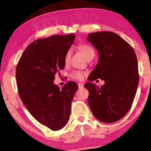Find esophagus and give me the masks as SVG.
<instances>
[{"label": "esophagus", "instance_id": "esophagus-1", "mask_svg": "<svg viewBox=\"0 0 151 151\" xmlns=\"http://www.w3.org/2000/svg\"><path fill=\"white\" fill-rule=\"evenodd\" d=\"M77 85H78V86H79V88H82L83 86H84V84H81V83H78Z\"/></svg>", "mask_w": 151, "mask_h": 151}]
</instances>
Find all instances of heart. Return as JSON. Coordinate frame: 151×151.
I'll return each instance as SVG.
<instances>
[{
    "instance_id": "heart-1",
    "label": "heart",
    "mask_w": 151,
    "mask_h": 151,
    "mask_svg": "<svg viewBox=\"0 0 151 151\" xmlns=\"http://www.w3.org/2000/svg\"><path fill=\"white\" fill-rule=\"evenodd\" d=\"M79 50H80L81 52L84 55V57L87 59H89L92 56H94L95 52L94 50L91 46H89V45L86 44H80L78 47ZM70 58V51L68 50L67 52L65 53V58H64V62H65V65L68 64L69 60ZM84 72H81V71H74L72 73L70 74V77L74 79H77V80H81L84 77Z\"/></svg>"
}]
</instances>
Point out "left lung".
Here are the masks:
<instances>
[{
    "mask_svg": "<svg viewBox=\"0 0 151 151\" xmlns=\"http://www.w3.org/2000/svg\"><path fill=\"white\" fill-rule=\"evenodd\" d=\"M87 39L99 55L89 80L100 78L105 81L101 87L91 82L84 84L89 91V106L98 120L116 122L129 112L136 96L139 82L136 55L132 47L114 32H93Z\"/></svg>",
    "mask_w": 151,
    "mask_h": 151,
    "instance_id": "obj_1",
    "label": "left lung"
}]
</instances>
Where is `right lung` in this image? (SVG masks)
I'll list each match as a JSON object with an SVG mask.
<instances>
[{"mask_svg": "<svg viewBox=\"0 0 151 151\" xmlns=\"http://www.w3.org/2000/svg\"><path fill=\"white\" fill-rule=\"evenodd\" d=\"M75 35H55L30 43L16 66V83L22 103L31 115L52 131L62 129L69 121L71 104L78 89L68 81L62 89L54 84L55 74L63 70L64 58Z\"/></svg>", "mask_w": 151, "mask_h": 151, "instance_id": "add662e5", "label": "right lung"}]
</instances>
